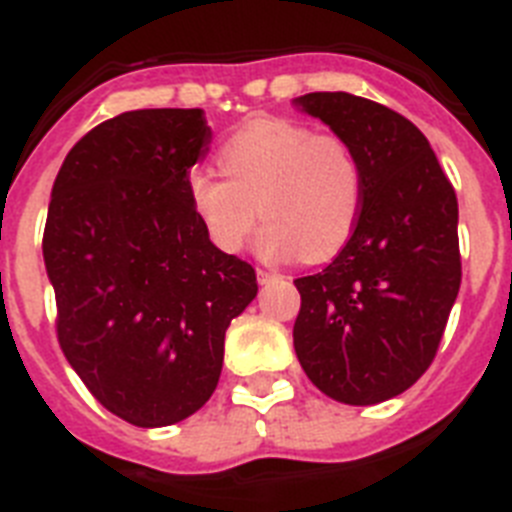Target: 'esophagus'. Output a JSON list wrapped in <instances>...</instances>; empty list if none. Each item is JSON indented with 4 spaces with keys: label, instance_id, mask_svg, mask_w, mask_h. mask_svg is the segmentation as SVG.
Returning a JSON list of instances; mask_svg holds the SVG:
<instances>
[{
    "label": "esophagus",
    "instance_id": "esophagus-1",
    "mask_svg": "<svg viewBox=\"0 0 512 512\" xmlns=\"http://www.w3.org/2000/svg\"><path fill=\"white\" fill-rule=\"evenodd\" d=\"M256 277H259V284H269L271 279H277L274 271H266V269H256Z\"/></svg>",
    "mask_w": 512,
    "mask_h": 512
}]
</instances>
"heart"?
Instances as JSON below:
<instances>
[{"instance_id":"b5f03b06","label":"heart","mask_w":512,"mask_h":512,"mask_svg":"<svg viewBox=\"0 0 512 512\" xmlns=\"http://www.w3.org/2000/svg\"><path fill=\"white\" fill-rule=\"evenodd\" d=\"M223 176L187 174V197L207 238L238 253L261 228L256 251L266 261H325L354 235L364 210V166L336 133L284 117H256L217 151Z\"/></svg>"}]
</instances>
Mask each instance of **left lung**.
I'll return each mask as SVG.
<instances>
[{
    "label": "left lung",
    "mask_w": 512,
    "mask_h": 512,
    "mask_svg": "<svg viewBox=\"0 0 512 512\" xmlns=\"http://www.w3.org/2000/svg\"><path fill=\"white\" fill-rule=\"evenodd\" d=\"M295 104L354 146L366 182L351 241L295 279L297 359L333 400L377 405L423 377L459 295L456 192L428 138L390 107L346 92Z\"/></svg>",
    "instance_id": "obj_1"
}]
</instances>
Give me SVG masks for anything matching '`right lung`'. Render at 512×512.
<instances>
[{
  "instance_id": "1",
  "label": "right lung",
  "mask_w": 512,
  "mask_h": 512,
  "mask_svg": "<svg viewBox=\"0 0 512 512\" xmlns=\"http://www.w3.org/2000/svg\"><path fill=\"white\" fill-rule=\"evenodd\" d=\"M202 110H133L99 122L53 182L43 259L63 356L138 428L179 423L223 372L225 330L259 292L256 271L207 238L187 174L210 151Z\"/></svg>"
}]
</instances>
